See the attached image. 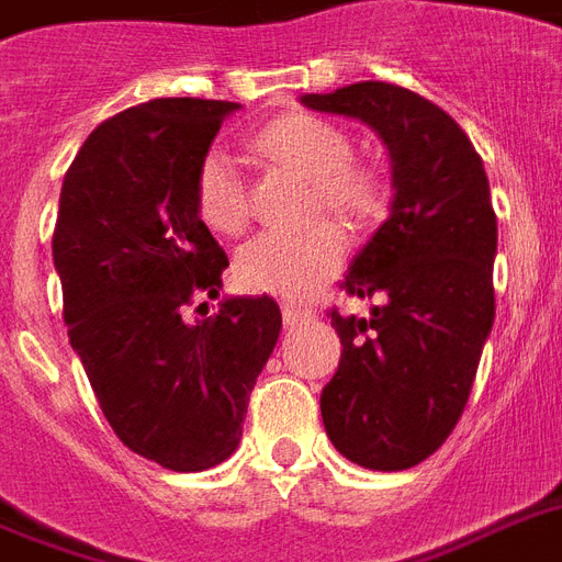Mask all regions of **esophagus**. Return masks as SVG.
<instances>
[{
	"instance_id": "34e87169",
	"label": "esophagus",
	"mask_w": 562,
	"mask_h": 562,
	"mask_svg": "<svg viewBox=\"0 0 562 562\" xmlns=\"http://www.w3.org/2000/svg\"><path fill=\"white\" fill-rule=\"evenodd\" d=\"M312 312L308 308H300V306H282V321L285 326H300V324H308L312 321Z\"/></svg>"
}]
</instances>
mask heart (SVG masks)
<instances>
[{"instance_id": "obj_1", "label": "heart", "mask_w": 562, "mask_h": 562, "mask_svg": "<svg viewBox=\"0 0 562 562\" xmlns=\"http://www.w3.org/2000/svg\"><path fill=\"white\" fill-rule=\"evenodd\" d=\"M262 160L312 180L315 206L350 221H370L387 206V180L373 162L356 160L341 125L315 113H285L250 136ZM192 198L198 218L221 236H236L250 218V194L227 154L210 148L194 166ZM347 236L335 221H317L297 233H262L233 259V280L247 294L312 297L317 285L344 262Z\"/></svg>"}]
</instances>
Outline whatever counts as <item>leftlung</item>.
<instances>
[{
    "label": "left lung",
    "instance_id": "obj_1",
    "mask_svg": "<svg viewBox=\"0 0 562 562\" xmlns=\"http://www.w3.org/2000/svg\"><path fill=\"white\" fill-rule=\"evenodd\" d=\"M303 104L368 122L391 151V215L341 280L379 306L370 317L329 308L344 350L321 414L344 458L408 470L458 426L496 317L487 171L443 108L396 83L359 81Z\"/></svg>",
    "mask_w": 562,
    "mask_h": 562
}]
</instances>
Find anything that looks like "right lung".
<instances>
[{
    "instance_id": "add662e5",
    "label": "right lung",
    "mask_w": 562,
    "mask_h": 562,
    "mask_svg": "<svg viewBox=\"0 0 562 562\" xmlns=\"http://www.w3.org/2000/svg\"><path fill=\"white\" fill-rule=\"evenodd\" d=\"M233 110L154 99L101 122L66 169L52 236L69 344L101 414L131 452L175 472L236 452L282 326L268 294L187 317L198 297H218L229 265L194 212L192 178Z\"/></svg>"
}]
</instances>
